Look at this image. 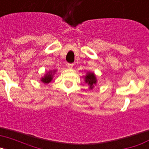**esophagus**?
I'll return each mask as SVG.
<instances>
[{
  "instance_id": "34e87169",
  "label": "esophagus",
  "mask_w": 149,
  "mask_h": 149,
  "mask_svg": "<svg viewBox=\"0 0 149 149\" xmlns=\"http://www.w3.org/2000/svg\"><path fill=\"white\" fill-rule=\"evenodd\" d=\"M67 67L69 68H72V67H73V64H72V63H68V64H67Z\"/></svg>"
}]
</instances>
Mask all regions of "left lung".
I'll list each match as a JSON object with an SVG mask.
<instances>
[{"instance_id": "obj_1", "label": "left lung", "mask_w": 149, "mask_h": 149, "mask_svg": "<svg viewBox=\"0 0 149 149\" xmlns=\"http://www.w3.org/2000/svg\"><path fill=\"white\" fill-rule=\"evenodd\" d=\"M85 82L88 84V85L89 86V89H93L97 83L95 74L93 72H87L86 75L85 76Z\"/></svg>"}]
</instances>
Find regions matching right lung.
Listing matches in <instances>:
<instances>
[{
  "label": "right lung",
  "instance_id": "obj_1",
  "mask_svg": "<svg viewBox=\"0 0 149 149\" xmlns=\"http://www.w3.org/2000/svg\"><path fill=\"white\" fill-rule=\"evenodd\" d=\"M55 72H56V70L49 71L48 73H46L45 74L44 77L41 78V81L42 83H44V84H49V83L52 81L53 75L54 74Z\"/></svg>",
  "mask_w": 149,
  "mask_h": 149
}]
</instances>
